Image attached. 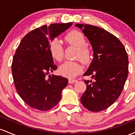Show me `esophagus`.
I'll list each match as a JSON object with an SVG mask.
<instances>
[{
  "mask_svg": "<svg viewBox=\"0 0 135 135\" xmlns=\"http://www.w3.org/2000/svg\"><path fill=\"white\" fill-rule=\"evenodd\" d=\"M77 81V80H76V79H69V83L70 84L75 83H76Z\"/></svg>",
  "mask_w": 135,
  "mask_h": 135,
  "instance_id": "esophagus-1",
  "label": "esophagus"
}]
</instances>
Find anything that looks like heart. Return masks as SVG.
<instances>
[{
  "label": "heart",
  "mask_w": 135,
  "mask_h": 135,
  "mask_svg": "<svg viewBox=\"0 0 135 135\" xmlns=\"http://www.w3.org/2000/svg\"><path fill=\"white\" fill-rule=\"evenodd\" d=\"M68 44L78 47L76 58L80 59L84 63H88L91 60V51L86 45V39L82 32L73 30L65 37ZM49 52L52 58L57 61H61L64 56V49L62 44L57 38H55L49 44ZM83 70V66L79 61H66L60 66L59 72L63 76L73 78L77 76Z\"/></svg>",
  "instance_id": "heart-1"
}]
</instances>
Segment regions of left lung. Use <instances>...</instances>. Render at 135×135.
Masks as SVG:
<instances>
[{
  "label": "left lung",
  "mask_w": 135,
  "mask_h": 135,
  "mask_svg": "<svg viewBox=\"0 0 135 135\" xmlns=\"http://www.w3.org/2000/svg\"><path fill=\"white\" fill-rule=\"evenodd\" d=\"M83 30L92 46L94 58L84 76L86 89L80 101L91 112H100L117 100L128 75V57L124 46L118 38L102 28L87 24H76Z\"/></svg>",
  "instance_id": "8db88e82"
}]
</instances>
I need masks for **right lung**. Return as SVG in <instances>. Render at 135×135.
Masks as SVG:
<instances>
[{"label":"right lung","instance_id":"1","mask_svg":"<svg viewBox=\"0 0 135 135\" xmlns=\"http://www.w3.org/2000/svg\"><path fill=\"white\" fill-rule=\"evenodd\" d=\"M72 23L43 25L22 38L14 55L12 74L20 97L31 107L46 111L61 100V91L69 80L47 74L57 69L49 52L50 41L69 28Z\"/></svg>","mask_w":135,"mask_h":135}]
</instances>
